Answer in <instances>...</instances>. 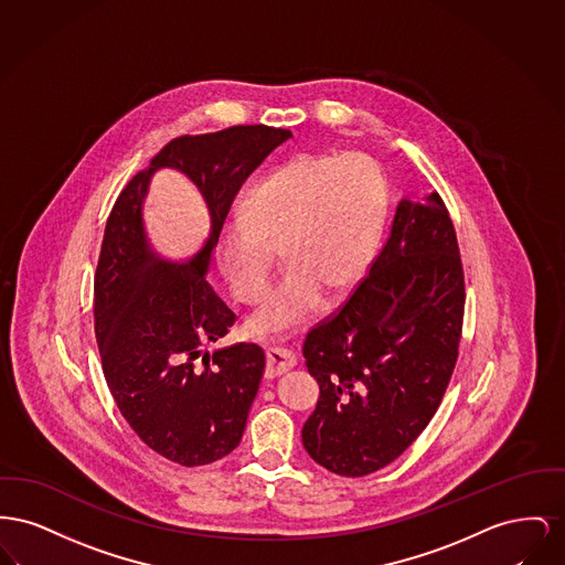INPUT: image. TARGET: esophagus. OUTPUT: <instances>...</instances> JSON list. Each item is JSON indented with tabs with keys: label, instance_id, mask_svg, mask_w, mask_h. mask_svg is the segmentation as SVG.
Listing matches in <instances>:
<instances>
[{
	"label": "esophagus",
	"instance_id": "34e87169",
	"mask_svg": "<svg viewBox=\"0 0 565 565\" xmlns=\"http://www.w3.org/2000/svg\"><path fill=\"white\" fill-rule=\"evenodd\" d=\"M297 356L296 353L287 351V349H278L271 347L268 349V367H266V376L268 379H276L285 372H289L291 367H296Z\"/></svg>",
	"mask_w": 565,
	"mask_h": 565
}]
</instances>
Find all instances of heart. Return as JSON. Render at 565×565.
<instances>
[{"mask_svg": "<svg viewBox=\"0 0 565 565\" xmlns=\"http://www.w3.org/2000/svg\"><path fill=\"white\" fill-rule=\"evenodd\" d=\"M386 184L363 154H297L259 180L244 216H230L216 236V262L242 301L268 287L280 248L287 269L248 319L255 335L303 326L323 289L353 287L374 259L386 218Z\"/></svg>", "mask_w": 565, "mask_h": 565, "instance_id": "heart-1", "label": "heart"}]
</instances>
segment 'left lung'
Returning a JSON list of instances; mask_svg holds the SVG:
<instances>
[{
	"instance_id": "8db88e82",
	"label": "left lung",
	"mask_w": 565,
	"mask_h": 565,
	"mask_svg": "<svg viewBox=\"0 0 565 565\" xmlns=\"http://www.w3.org/2000/svg\"><path fill=\"white\" fill-rule=\"evenodd\" d=\"M463 306V268L443 198H404L367 276L303 342L321 395L301 443L319 466L372 475L415 443L452 376Z\"/></svg>"
}]
</instances>
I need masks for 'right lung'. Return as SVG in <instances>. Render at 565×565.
<instances>
[{"instance_id": "right-lung-1", "label": "right lung", "mask_w": 565, "mask_h": 565, "mask_svg": "<svg viewBox=\"0 0 565 565\" xmlns=\"http://www.w3.org/2000/svg\"><path fill=\"white\" fill-rule=\"evenodd\" d=\"M289 138V129L268 125L180 136L127 182L106 223L93 282L102 370L138 438L186 468L218 461L239 445L264 379L257 344L202 351L236 323L206 274L239 186ZM161 167L186 173L210 204V239L186 265L166 263L146 238L141 210Z\"/></svg>"}]
</instances>
